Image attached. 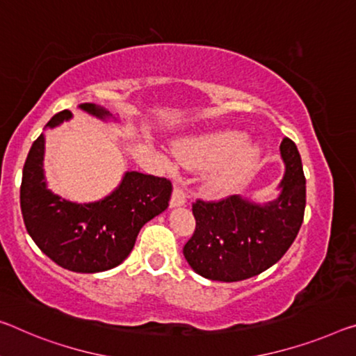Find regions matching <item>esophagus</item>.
<instances>
[{
  "instance_id": "1",
  "label": "esophagus",
  "mask_w": 356,
  "mask_h": 356,
  "mask_svg": "<svg viewBox=\"0 0 356 356\" xmlns=\"http://www.w3.org/2000/svg\"><path fill=\"white\" fill-rule=\"evenodd\" d=\"M186 193L183 191V188H179V186H175L173 188V193H172V200H170V205L172 207H181L186 204Z\"/></svg>"
}]
</instances>
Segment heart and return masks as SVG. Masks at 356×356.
Wrapping results in <instances>:
<instances>
[{
	"label": "heart",
	"instance_id": "b5f03b06",
	"mask_svg": "<svg viewBox=\"0 0 356 356\" xmlns=\"http://www.w3.org/2000/svg\"><path fill=\"white\" fill-rule=\"evenodd\" d=\"M261 154L259 147L247 145V136L234 130L211 134L186 141L178 147V156L189 167H215L210 188L229 193L245 178Z\"/></svg>",
	"mask_w": 356,
	"mask_h": 356
}]
</instances>
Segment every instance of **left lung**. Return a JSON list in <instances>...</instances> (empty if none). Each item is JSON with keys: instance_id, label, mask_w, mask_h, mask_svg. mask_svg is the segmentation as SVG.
<instances>
[{"instance_id": "8db88e82", "label": "left lung", "mask_w": 356, "mask_h": 356, "mask_svg": "<svg viewBox=\"0 0 356 356\" xmlns=\"http://www.w3.org/2000/svg\"><path fill=\"white\" fill-rule=\"evenodd\" d=\"M285 177L278 199L264 205L240 195L193 204L195 231L183 254L199 275L216 282H240L259 275L282 259L304 220L305 177L296 145L283 138Z\"/></svg>"}]
</instances>
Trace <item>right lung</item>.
Instances as JSON below:
<instances>
[{
    "label": "right lung",
    "mask_w": 356,
    "mask_h": 356,
    "mask_svg": "<svg viewBox=\"0 0 356 356\" xmlns=\"http://www.w3.org/2000/svg\"><path fill=\"white\" fill-rule=\"evenodd\" d=\"M92 116L113 118L94 103L79 105ZM63 109L47 122L49 129L71 119ZM44 135H40L26 156L20 184V209L26 231L40 250L63 269L95 273L121 264L132 251L145 224L167 209L172 183L167 178L127 172L121 184L105 199L76 204L47 189Z\"/></svg>",
    "instance_id": "right-lung-1"
}]
</instances>
